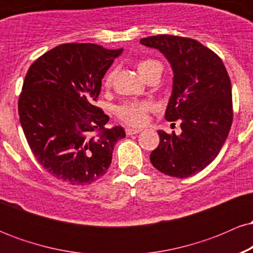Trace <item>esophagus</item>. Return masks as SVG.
Masks as SVG:
<instances>
[{"mask_svg": "<svg viewBox=\"0 0 253 253\" xmlns=\"http://www.w3.org/2000/svg\"><path fill=\"white\" fill-rule=\"evenodd\" d=\"M141 129H138V128H126V134L127 135H134V134H138V133H140Z\"/></svg>", "mask_w": 253, "mask_h": 253, "instance_id": "esophagus-1", "label": "esophagus"}]
</instances>
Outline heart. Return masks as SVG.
Here are the masks:
<instances>
[{
  "label": "heart",
  "mask_w": 253,
  "mask_h": 253,
  "mask_svg": "<svg viewBox=\"0 0 253 253\" xmlns=\"http://www.w3.org/2000/svg\"><path fill=\"white\" fill-rule=\"evenodd\" d=\"M161 64L157 60L153 59H145L138 63V71L144 78L149 76V74L153 69L159 66ZM115 71L108 72L106 78H104V84L109 85L113 82V78H114ZM155 109L153 103L149 102V101H143V102H126L123 106L119 107L118 109V115L121 120L125 121L126 124L132 125V126H140L146 121L147 114L150 112Z\"/></svg>",
  "instance_id": "1"
}]
</instances>
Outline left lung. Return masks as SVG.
<instances>
[{
  "instance_id": "obj_1",
  "label": "left lung",
  "mask_w": 253,
  "mask_h": 253,
  "mask_svg": "<svg viewBox=\"0 0 253 253\" xmlns=\"http://www.w3.org/2000/svg\"><path fill=\"white\" fill-rule=\"evenodd\" d=\"M140 43L156 48L172 69L168 121L181 120V134L158 130V147L150 159L157 170L184 178L200 172L219 155L233 120L232 88L222 60L190 38L155 36Z\"/></svg>"
}]
</instances>
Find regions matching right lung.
Returning <instances> with one entry per match:
<instances>
[{
  "mask_svg": "<svg viewBox=\"0 0 253 253\" xmlns=\"http://www.w3.org/2000/svg\"><path fill=\"white\" fill-rule=\"evenodd\" d=\"M123 48L63 43L31 65L19 98L20 123L37 161L70 184H90L112 163L121 126L106 128L109 117L95 107L102 78Z\"/></svg>",
  "mask_w": 253,
  "mask_h": 253,
  "instance_id": "obj_1",
  "label": "right lung"
}]
</instances>
